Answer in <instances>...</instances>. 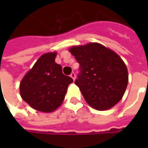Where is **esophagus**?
<instances>
[{
  "mask_svg": "<svg viewBox=\"0 0 148 148\" xmlns=\"http://www.w3.org/2000/svg\"><path fill=\"white\" fill-rule=\"evenodd\" d=\"M70 77H71L73 80H75V79H76V74H75V72H71Z\"/></svg>",
  "mask_w": 148,
  "mask_h": 148,
  "instance_id": "34e87169",
  "label": "esophagus"
}]
</instances>
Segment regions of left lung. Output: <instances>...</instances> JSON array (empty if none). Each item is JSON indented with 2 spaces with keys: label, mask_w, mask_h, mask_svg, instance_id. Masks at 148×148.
I'll list each match as a JSON object with an SVG mask.
<instances>
[{
  "label": "left lung",
  "mask_w": 148,
  "mask_h": 148,
  "mask_svg": "<svg viewBox=\"0 0 148 148\" xmlns=\"http://www.w3.org/2000/svg\"><path fill=\"white\" fill-rule=\"evenodd\" d=\"M80 63L81 73L75 84L86 103L97 110H107L122 99L128 82L124 62L118 54L99 43L69 49Z\"/></svg>",
  "instance_id": "1"
}]
</instances>
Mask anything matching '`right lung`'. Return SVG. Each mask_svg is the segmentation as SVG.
I'll return each mask as SVG.
<instances>
[{
	"mask_svg": "<svg viewBox=\"0 0 148 148\" xmlns=\"http://www.w3.org/2000/svg\"><path fill=\"white\" fill-rule=\"evenodd\" d=\"M57 52L43 53L20 83L21 98L33 109L52 113L62 104L70 77L62 73L60 64L55 62Z\"/></svg>",
	"mask_w": 148,
	"mask_h": 148,
	"instance_id": "obj_1",
	"label": "right lung"
}]
</instances>
